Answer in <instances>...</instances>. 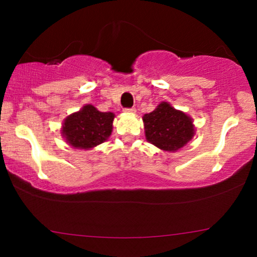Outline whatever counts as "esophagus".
Segmentation results:
<instances>
[{"instance_id":"obj_1","label":"esophagus","mask_w":257,"mask_h":257,"mask_svg":"<svg viewBox=\"0 0 257 257\" xmlns=\"http://www.w3.org/2000/svg\"><path fill=\"white\" fill-rule=\"evenodd\" d=\"M124 112H126V113H135V112H137V108H135V107L124 108Z\"/></svg>"}]
</instances>
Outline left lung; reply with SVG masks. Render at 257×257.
<instances>
[{"instance_id":"1","label":"left lung","mask_w":257,"mask_h":257,"mask_svg":"<svg viewBox=\"0 0 257 257\" xmlns=\"http://www.w3.org/2000/svg\"><path fill=\"white\" fill-rule=\"evenodd\" d=\"M143 120L147 141L167 152L178 151L194 135L192 118L166 101L146 113Z\"/></svg>"}]
</instances>
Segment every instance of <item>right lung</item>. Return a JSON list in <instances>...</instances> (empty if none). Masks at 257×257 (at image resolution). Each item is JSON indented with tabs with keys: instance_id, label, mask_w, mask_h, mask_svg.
<instances>
[{
	"instance_id": "add662e5",
	"label": "right lung",
	"mask_w": 257,
	"mask_h": 257,
	"mask_svg": "<svg viewBox=\"0 0 257 257\" xmlns=\"http://www.w3.org/2000/svg\"><path fill=\"white\" fill-rule=\"evenodd\" d=\"M113 119L112 112H100L93 105H84L65 118L61 134L75 149L89 150L107 140Z\"/></svg>"
}]
</instances>
